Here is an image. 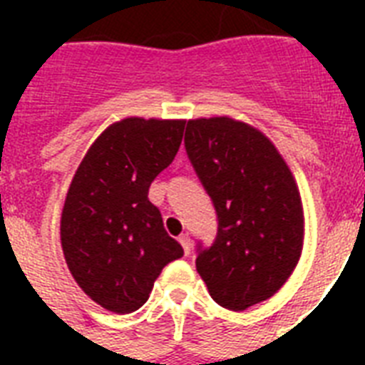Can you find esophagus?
Wrapping results in <instances>:
<instances>
[{
    "instance_id": "obj_1",
    "label": "esophagus",
    "mask_w": 365,
    "mask_h": 365,
    "mask_svg": "<svg viewBox=\"0 0 365 365\" xmlns=\"http://www.w3.org/2000/svg\"><path fill=\"white\" fill-rule=\"evenodd\" d=\"M180 244H182V248H183V252H185V254H191V237H189L187 233H183V235H180Z\"/></svg>"
}]
</instances>
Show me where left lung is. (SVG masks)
<instances>
[{
  "mask_svg": "<svg viewBox=\"0 0 365 365\" xmlns=\"http://www.w3.org/2000/svg\"><path fill=\"white\" fill-rule=\"evenodd\" d=\"M183 142L217 214L216 240L197 246L195 265L217 305L246 311L277 294L299 261V189L271 140L246 123L191 119Z\"/></svg>",
  "mask_w": 365,
  "mask_h": 365,
  "instance_id": "1",
  "label": "left lung"
}]
</instances>
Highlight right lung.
<instances>
[{
    "label": "right lung",
    "mask_w": 365,
    "mask_h": 365,
    "mask_svg": "<svg viewBox=\"0 0 365 365\" xmlns=\"http://www.w3.org/2000/svg\"><path fill=\"white\" fill-rule=\"evenodd\" d=\"M185 121L128 117L110 125L81 160L66 195L60 240L79 288L117 314L148 301L163 267L183 255L149 185L176 157Z\"/></svg>",
    "instance_id": "obj_1"
}]
</instances>
